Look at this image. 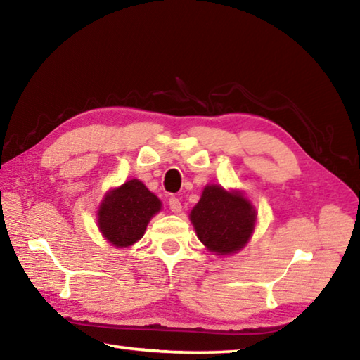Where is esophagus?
Returning a JSON list of instances; mask_svg holds the SVG:
<instances>
[{"mask_svg":"<svg viewBox=\"0 0 360 360\" xmlns=\"http://www.w3.org/2000/svg\"><path fill=\"white\" fill-rule=\"evenodd\" d=\"M168 205H169V209H172V212H174V214H179L182 211V205H181L179 198L172 197L168 201Z\"/></svg>","mask_w":360,"mask_h":360,"instance_id":"34e87169","label":"esophagus"}]
</instances>
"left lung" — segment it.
<instances>
[{
    "mask_svg": "<svg viewBox=\"0 0 360 360\" xmlns=\"http://www.w3.org/2000/svg\"><path fill=\"white\" fill-rule=\"evenodd\" d=\"M258 212L243 191L207 184L188 214L193 230L209 252L226 257L243 250L257 225Z\"/></svg>",
    "mask_w": 360,
    "mask_h": 360,
    "instance_id": "8db88e82",
    "label": "left lung"
}]
</instances>
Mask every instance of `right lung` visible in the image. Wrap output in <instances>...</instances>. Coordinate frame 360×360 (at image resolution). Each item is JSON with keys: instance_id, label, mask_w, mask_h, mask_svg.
Here are the masks:
<instances>
[{"instance_id": "obj_1", "label": "right lung", "mask_w": 360, "mask_h": 360, "mask_svg": "<svg viewBox=\"0 0 360 360\" xmlns=\"http://www.w3.org/2000/svg\"><path fill=\"white\" fill-rule=\"evenodd\" d=\"M162 211V201L140 179L110 188L97 207V226L116 248H127L143 238L148 224Z\"/></svg>"}]
</instances>
